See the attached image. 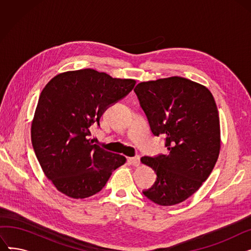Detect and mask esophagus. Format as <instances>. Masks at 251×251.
I'll return each instance as SVG.
<instances>
[{
    "label": "esophagus",
    "instance_id": "1",
    "mask_svg": "<svg viewBox=\"0 0 251 251\" xmlns=\"http://www.w3.org/2000/svg\"><path fill=\"white\" fill-rule=\"evenodd\" d=\"M128 161H129V163H130L131 165H132V166L138 167V166L140 165V156H139V155H135V156H133V157H129Z\"/></svg>",
    "mask_w": 251,
    "mask_h": 251
}]
</instances>
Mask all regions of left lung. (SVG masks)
I'll return each instance as SVG.
<instances>
[{
    "instance_id": "obj_1",
    "label": "left lung",
    "mask_w": 251,
    "mask_h": 251,
    "mask_svg": "<svg viewBox=\"0 0 251 251\" xmlns=\"http://www.w3.org/2000/svg\"><path fill=\"white\" fill-rule=\"evenodd\" d=\"M134 92L154 136L165 137L167 153L142 156L156 174L143 190L160 205L187 200L208 178L220 152V119L210 91L189 79L170 77L141 82Z\"/></svg>"
}]
</instances>
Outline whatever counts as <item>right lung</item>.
<instances>
[{"mask_svg": "<svg viewBox=\"0 0 251 251\" xmlns=\"http://www.w3.org/2000/svg\"><path fill=\"white\" fill-rule=\"evenodd\" d=\"M135 80L117 79L92 69L55 76L39 96L31 126L35 155L56 188L72 199L100 192L125 156L89 139L109 107L133 89Z\"/></svg>", "mask_w": 251, "mask_h": 251, "instance_id": "right-lung-1", "label": "right lung"}]
</instances>
